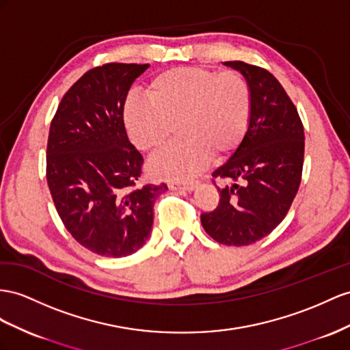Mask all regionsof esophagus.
Here are the masks:
<instances>
[{"instance_id":"34e87169","label":"esophagus","mask_w":350,"mask_h":350,"mask_svg":"<svg viewBox=\"0 0 350 350\" xmlns=\"http://www.w3.org/2000/svg\"><path fill=\"white\" fill-rule=\"evenodd\" d=\"M196 185H198V182H193V180H191V182H183V183H178V182H170L168 183V187L172 191H178V189H185V191H193L195 187H196Z\"/></svg>"}]
</instances>
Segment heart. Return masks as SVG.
I'll return each mask as SVG.
<instances>
[{
    "instance_id": "1",
    "label": "heart",
    "mask_w": 350,
    "mask_h": 350,
    "mask_svg": "<svg viewBox=\"0 0 350 350\" xmlns=\"http://www.w3.org/2000/svg\"><path fill=\"white\" fill-rule=\"evenodd\" d=\"M148 102L130 98L124 122L134 145L157 154L172 142L176 129L183 140L150 163L164 178L196 174L208 158H228L243 140L252 115V88L234 69L185 66L159 72L145 88Z\"/></svg>"
}]
</instances>
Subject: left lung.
Listing matches in <instances>:
<instances>
[{"instance_id":"obj_1","label":"left lung","mask_w":350,"mask_h":350,"mask_svg":"<svg viewBox=\"0 0 350 350\" xmlns=\"http://www.w3.org/2000/svg\"><path fill=\"white\" fill-rule=\"evenodd\" d=\"M225 65L250 84L252 115L244 139L213 173L226 185L217 186V208L202 213L201 223L219 244L241 247L271 234L288 213L301 180L304 133L294 103L271 72L239 60Z\"/></svg>"}]
</instances>
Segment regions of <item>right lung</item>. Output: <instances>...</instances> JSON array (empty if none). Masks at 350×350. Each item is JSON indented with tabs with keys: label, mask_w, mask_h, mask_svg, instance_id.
Segmentation results:
<instances>
[{
	"label": "right lung",
	"mask_w": 350,
	"mask_h": 350,
	"mask_svg": "<svg viewBox=\"0 0 350 350\" xmlns=\"http://www.w3.org/2000/svg\"><path fill=\"white\" fill-rule=\"evenodd\" d=\"M148 64L90 69L62 98L50 125L47 183L65 228L92 253L125 257L150 237L165 183L137 186L143 157L125 131L124 103Z\"/></svg>",
	"instance_id": "1"
}]
</instances>
